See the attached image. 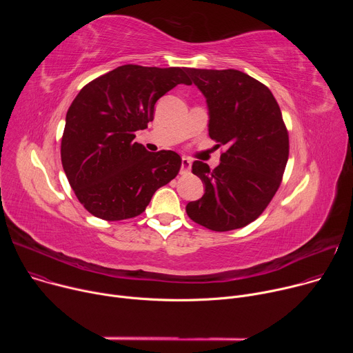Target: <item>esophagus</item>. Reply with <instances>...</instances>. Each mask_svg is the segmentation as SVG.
Listing matches in <instances>:
<instances>
[{"label":"esophagus","mask_w":353,"mask_h":353,"mask_svg":"<svg viewBox=\"0 0 353 353\" xmlns=\"http://www.w3.org/2000/svg\"><path fill=\"white\" fill-rule=\"evenodd\" d=\"M190 169H191V161L184 157V158L181 159V173L185 174V173L190 172Z\"/></svg>","instance_id":"obj_1"}]
</instances>
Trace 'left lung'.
Returning a JSON list of instances; mask_svg holds the SVG:
<instances>
[{"instance_id": "1", "label": "left lung", "mask_w": 353, "mask_h": 353, "mask_svg": "<svg viewBox=\"0 0 353 353\" xmlns=\"http://www.w3.org/2000/svg\"><path fill=\"white\" fill-rule=\"evenodd\" d=\"M185 71L207 99L210 137L226 146L215 169L192 163L205 192L185 212L215 232L244 228L264 212L282 181L289 135L281 109L264 83L241 71Z\"/></svg>"}]
</instances>
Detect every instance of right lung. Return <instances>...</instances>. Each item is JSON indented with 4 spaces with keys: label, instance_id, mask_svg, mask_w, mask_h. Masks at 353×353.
<instances>
[{
    "label": "right lung",
    "instance_id": "1",
    "mask_svg": "<svg viewBox=\"0 0 353 353\" xmlns=\"http://www.w3.org/2000/svg\"><path fill=\"white\" fill-rule=\"evenodd\" d=\"M185 68L127 64L85 85L71 103L61 138V162L88 212L105 221L141 215L158 188L173 180L181 158L148 152L135 131L154 120L155 103L179 83Z\"/></svg>",
    "mask_w": 353,
    "mask_h": 353
}]
</instances>
